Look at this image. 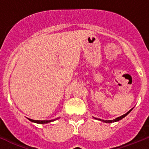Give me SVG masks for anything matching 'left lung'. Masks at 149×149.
Wrapping results in <instances>:
<instances>
[{
    "instance_id": "left-lung-1",
    "label": "left lung",
    "mask_w": 149,
    "mask_h": 149,
    "mask_svg": "<svg viewBox=\"0 0 149 149\" xmlns=\"http://www.w3.org/2000/svg\"><path fill=\"white\" fill-rule=\"evenodd\" d=\"M131 110H132V109H131V110H130L129 111H128V113H125V114L123 115V116H120V117L114 119V120H102V121H103V122H105V123H113V122H116V121H118V120H121V119H123V118L124 117H125V116H126L127 115H128V113H129L131 111ZM95 119H97V118H95ZM98 120H100V119H98Z\"/></svg>"
}]
</instances>
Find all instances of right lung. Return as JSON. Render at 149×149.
Wrapping results in <instances>:
<instances>
[{
	"mask_svg": "<svg viewBox=\"0 0 149 149\" xmlns=\"http://www.w3.org/2000/svg\"><path fill=\"white\" fill-rule=\"evenodd\" d=\"M57 119V118H56ZM29 120H31V122H34V123H41V124H44V123H49V122H52V121H54L55 120H32V119H29Z\"/></svg>",
	"mask_w": 149,
	"mask_h": 149,
	"instance_id": "obj_1",
	"label": "right lung"
}]
</instances>
